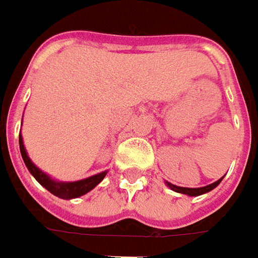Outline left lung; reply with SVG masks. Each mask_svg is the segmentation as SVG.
Wrapping results in <instances>:
<instances>
[{"mask_svg": "<svg viewBox=\"0 0 258 258\" xmlns=\"http://www.w3.org/2000/svg\"><path fill=\"white\" fill-rule=\"evenodd\" d=\"M221 180H223V177L217 180V181H215V183L209 184V185H207V187H202V188L177 187V185H173V184L168 183V181H167V185H168V187L171 188V189H172V190H175V192H179V194L189 195V196H199V195L207 194V192H209V190H212L213 188H216L217 185H219V184H220V181H221Z\"/></svg>", "mask_w": 258, "mask_h": 258, "instance_id": "left-lung-1", "label": "left lung"}]
</instances>
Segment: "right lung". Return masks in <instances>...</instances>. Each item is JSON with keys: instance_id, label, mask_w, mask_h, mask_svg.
Instances as JSON below:
<instances>
[{"instance_id": "obj_1", "label": "right lung", "mask_w": 258, "mask_h": 258, "mask_svg": "<svg viewBox=\"0 0 258 258\" xmlns=\"http://www.w3.org/2000/svg\"><path fill=\"white\" fill-rule=\"evenodd\" d=\"M20 150L27 169H29L31 175L35 177V180H37L41 185H43V187L49 190V192H51V194L55 195V196H58V198L60 199H74V198H79V196H82V195L87 194L89 190L95 188L96 185H98V184L104 179L106 173H107V171H104V172L94 175V176L89 177V179L79 180V181H71V183L54 181V180L50 179L46 173L42 172L41 169L37 168V167L31 163V160L29 159V156H27L26 154V150H25L24 147V142H22V136L21 135H20Z\"/></svg>"}]
</instances>
